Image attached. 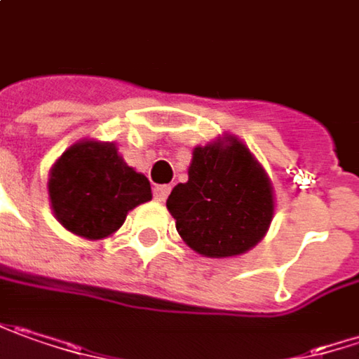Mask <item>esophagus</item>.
<instances>
[{"instance_id": "34e87169", "label": "esophagus", "mask_w": 359, "mask_h": 359, "mask_svg": "<svg viewBox=\"0 0 359 359\" xmlns=\"http://www.w3.org/2000/svg\"><path fill=\"white\" fill-rule=\"evenodd\" d=\"M170 186H155V188H153V198H155L157 202H165V198L170 196Z\"/></svg>"}]
</instances>
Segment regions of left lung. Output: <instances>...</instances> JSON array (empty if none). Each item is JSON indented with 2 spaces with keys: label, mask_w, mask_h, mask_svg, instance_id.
<instances>
[{
  "label": "left lung",
  "mask_w": 359,
  "mask_h": 359,
  "mask_svg": "<svg viewBox=\"0 0 359 359\" xmlns=\"http://www.w3.org/2000/svg\"><path fill=\"white\" fill-rule=\"evenodd\" d=\"M168 210L182 241L208 259H230L257 246L275 216L269 173L236 135L224 133L191 151L188 182Z\"/></svg>",
  "instance_id": "8db88e82"
}]
</instances>
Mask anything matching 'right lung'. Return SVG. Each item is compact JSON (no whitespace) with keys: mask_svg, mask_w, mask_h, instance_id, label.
<instances>
[{"mask_svg":"<svg viewBox=\"0 0 359 359\" xmlns=\"http://www.w3.org/2000/svg\"><path fill=\"white\" fill-rule=\"evenodd\" d=\"M48 198L68 232L102 241L117 232L133 208L151 200V184L125 163L117 143L81 139L50 168Z\"/></svg>","mask_w":359,"mask_h":359,"instance_id":"right-lung-1","label":"right lung"}]
</instances>
